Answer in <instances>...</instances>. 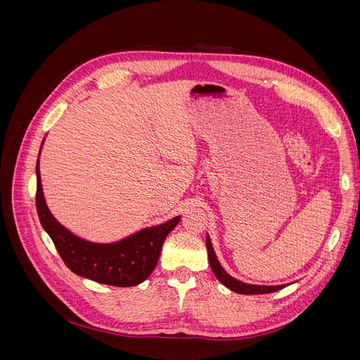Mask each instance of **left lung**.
Here are the masks:
<instances>
[{"label": "left lung", "instance_id": "left-lung-1", "mask_svg": "<svg viewBox=\"0 0 360 360\" xmlns=\"http://www.w3.org/2000/svg\"><path fill=\"white\" fill-rule=\"evenodd\" d=\"M205 245H207V255H209V263H210L213 274L217 278V281H219L221 284H224L228 290H231L238 294H248L249 296V294L274 292V291H278V290L285 287V285H254V284H246V282H242V281L233 278L231 275L226 274L225 269L221 266L219 259H217L209 234H207V237H205Z\"/></svg>", "mask_w": 360, "mask_h": 360}]
</instances>
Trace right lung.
<instances>
[{
	"label": "right lung",
	"instance_id": "right-lung-1",
	"mask_svg": "<svg viewBox=\"0 0 360 360\" xmlns=\"http://www.w3.org/2000/svg\"><path fill=\"white\" fill-rule=\"evenodd\" d=\"M36 177L39 221L43 230L52 238L64 264L75 275L114 287H134L151 275L158 264L163 240L180 222L181 216L172 217L165 224L143 228L117 242H90L75 236L51 213L43 195L39 159L36 163Z\"/></svg>",
	"mask_w": 360,
	"mask_h": 360
}]
</instances>
